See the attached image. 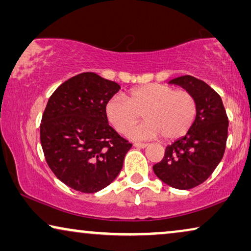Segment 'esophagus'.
I'll return each mask as SVG.
<instances>
[{
	"instance_id": "obj_1",
	"label": "esophagus",
	"mask_w": 251,
	"mask_h": 251,
	"mask_svg": "<svg viewBox=\"0 0 251 251\" xmlns=\"http://www.w3.org/2000/svg\"><path fill=\"white\" fill-rule=\"evenodd\" d=\"M147 145H149V144H146V143H135L133 144V146L139 147V149H145V147H147Z\"/></svg>"
}]
</instances>
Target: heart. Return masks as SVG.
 Listing matches in <instances>:
<instances>
[{
	"label": "heart",
	"instance_id": "1",
	"mask_svg": "<svg viewBox=\"0 0 251 251\" xmlns=\"http://www.w3.org/2000/svg\"><path fill=\"white\" fill-rule=\"evenodd\" d=\"M197 112V100L190 91L159 83L130 89L125 97L115 96L105 106L106 119L122 135L131 130L142 114L145 121L130 132L136 139L160 135L166 140L180 138L191 129Z\"/></svg>",
	"mask_w": 251,
	"mask_h": 251
}]
</instances>
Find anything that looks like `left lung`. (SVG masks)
I'll use <instances>...</instances> for the list:
<instances>
[{
    "instance_id": "8db88e82",
    "label": "left lung",
    "mask_w": 251,
    "mask_h": 251,
    "mask_svg": "<svg viewBox=\"0 0 251 251\" xmlns=\"http://www.w3.org/2000/svg\"><path fill=\"white\" fill-rule=\"evenodd\" d=\"M194 96L197 118L186 135L166 147L154 174L178 190H190L207 180L224 155L228 119L222 98L199 78L184 75L169 81Z\"/></svg>"
}]
</instances>
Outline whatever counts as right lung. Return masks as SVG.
<instances>
[{"label":"right lung","mask_w":251,"mask_h":251,"mask_svg":"<svg viewBox=\"0 0 251 251\" xmlns=\"http://www.w3.org/2000/svg\"><path fill=\"white\" fill-rule=\"evenodd\" d=\"M121 87L87 72L68 78L48 101L40 138L48 166L58 179L82 193L108 186L122 169L132 144L105 115V106Z\"/></svg>","instance_id":"right-lung-1"}]
</instances>
